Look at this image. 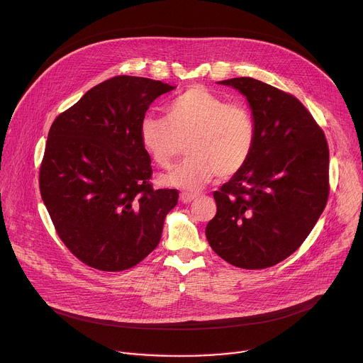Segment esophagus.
<instances>
[{
    "label": "esophagus",
    "mask_w": 363,
    "mask_h": 363,
    "mask_svg": "<svg viewBox=\"0 0 363 363\" xmlns=\"http://www.w3.org/2000/svg\"><path fill=\"white\" fill-rule=\"evenodd\" d=\"M195 198H196V195H195V194H189V192H184V194H181V201H182V202H185V203H188V202L194 201Z\"/></svg>",
    "instance_id": "esophagus-1"
}]
</instances>
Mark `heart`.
<instances>
[{
	"instance_id": "obj_1",
	"label": "heart",
	"mask_w": 363,
	"mask_h": 363,
	"mask_svg": "<svg viewBox=\"0 0 363 363\" xmlns=\"http://www.w3.org/2000/svg\"><path fill=\"white\" fill-rule=\"evenodd\" d=\"M139 139L149 158L164 169L172 167L186 143L191 157L162 182L195 191L216 175L225 179L245 168L255 147L257 125L244 103L195 86L169 103L167 118L146 115Z\"/></svg>"
}]
</instances>
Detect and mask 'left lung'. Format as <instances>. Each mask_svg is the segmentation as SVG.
I'll return each instance as SVG.
<instances>
[{
	"label": "left lung",
	"instance_id": "left-lung-1",
	"mask_svg": "<svg viewBox=\"0 0 363 363\" xmlns=\"http://www.w3.org/2000/svg\"><path fill=\"white\" fill-rule=\"evenodd\" d=\"M248 100L257 140L245 168L216 191L206 224L211 248L235 267L260 270L286 260L307 238L329 198V146L293 94L252 77L220 82Z\"/></svg>",
	"mask_w": 363,
	"mask_h": 363
}]
</instances>
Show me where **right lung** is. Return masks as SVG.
<instances>
[{"label":"right lung","mask_w":363,"mask_h":363,"mask_svg":"<svg viewBox=\"0 0 363 363\" xmlns=\"http://www.w3.org/2000/svg\"><path fill=\"white\" fill-rule=\"evenodd\" d=\"M174 89L116 76L91 87L48 130L41 198L60 240L91 269H132L161 241L179 194L153 189L139 126L150 103Z\"/></svg>","instance_id":"add662e5"}]
</instances>
